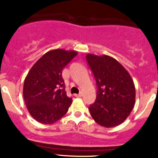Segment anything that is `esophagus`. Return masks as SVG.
<instances>
[{"instance_id":"obj_1","label":"esophagus","mask_w":158,"mask_h":158,"mask_svg":"<svg viewBox=\"0 0 158 158\" xmlns=\"http://www.w3.org/2000/svg\"><path fill=\"white\" fill-rule=\"evenodd\" d=\"M74 96H76V97H81V96H82V93H79V94H75Z\"/></svg>"}]
</instances>
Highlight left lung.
I'll return each instance as SVG.
<instances>
[{
	"instance_id": "8db88e82",
	"label": "left lung",
	"mask_w": 158,
	"mask_h": 158,
	"mask_svg": "<svg viewBox=\"0 0 158 158\" xmlns=\"http://www.w3.org/2000/svg\"><path fill=\"white\" fill-rule=\"evenodd\" d=\"M96 80V99L89 109L100 126L114 127L122 123L135 104V87L129 73L115 58L107 55H86Z\"/></svg>"
}]
</instances>
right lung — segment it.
<instances>
[{
    "instance_id": "right-lung-1",
    "label": "right lung",
    "mask_w": 158,
    "mask_h": 158,
    "mask_svg": "<svg viewBox=\"0 0 158 158\" xmlns=\"http://www.w3.org/2000/svg\"><path fill=\"white\" fill-rule=\"evenodd\" d=\"M74 51L57 49L38 60L23 83V99L30 115L38 122L52 124L66 114L72 98L65 91L62 73L76 56Z\"/></svg>"
}]
</instances>
